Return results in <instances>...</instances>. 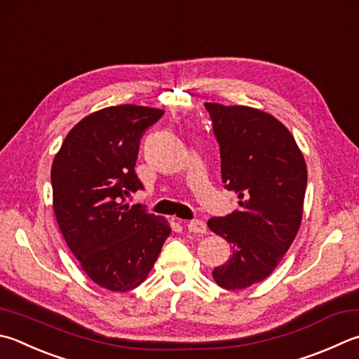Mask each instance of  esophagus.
<instances>
[{
	"mask_svg": "<svg viewBox=\"0 0 359 359\" xmlns=\"http://www.w3.org/2000/svg\"><path fill=\"white\" fill-rule=\"evenodd\" d=\"M187 227H188V231L193 233H205L207 232V226L204 221H201V219L190 221V223L187 224Z\"/></svg>",
	"mask_w": 359,
	"mask_h": 359,
	"instance_id": "1",
	"label": "esophagus"
}]
</instances>
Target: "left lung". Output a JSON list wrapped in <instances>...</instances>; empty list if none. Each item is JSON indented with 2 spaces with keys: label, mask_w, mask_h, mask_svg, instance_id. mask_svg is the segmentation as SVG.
Masks as SVG:
<instances>
[{
  "label": "left lung",
  "mask_w": 359,
  "mask_h": 359,
  "mask_svg": "<svg viewBox=\"0 0 359 359\" xmlns=\"http://www.w3.org/2000/svg\"><path fill=\"white\" fill-rule=\"evenodd\" d=\"M219 144L221 179L238 208L207 226L231 243L213 279L227 290L270 276L302 224L308 169L292 133L275 117L250 107L205 103Z\"/></svg>",
  "instance_id": "left-lung-1"
}]
</instances>
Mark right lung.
I'll return each instance as SVG.
<instances>
[{"label":"right lung","instance_id":"obj_1","mask_svg":"<svg viewBox=\"0 0 359 359\" xmlns=\"http://www.w3.org/2000/svg\"><path fill=\"white\" fill-rule=\"evenodd\" d=\"M165 111L119 105L84 117L51 166L60 229L84 273L100 287L127 292L144 281L171 227L126 196L142 190L135 172L140 142Z\"/></svg>","mask_w":359,"mask_h":359}]
</instances>
